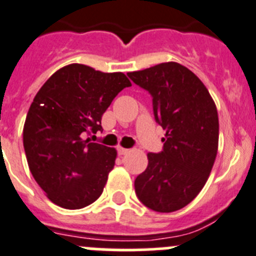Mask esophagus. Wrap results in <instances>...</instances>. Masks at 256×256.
<instances>
[{"label":"esophagus","instance_id":"obj_1","mask_svg":"<svg viewBox=\"0 0 256 256\" xmlns=\"http://www.w3.org/2000/svg\"><path fill=\"white\" fill-rule=\"evenodd\" d=\"M128 152H130V150L125 149V148H121V146L117 148V152H118V155H125V154H128Z\"/></svg>","mask_w":256,"mask_h":256}]
</instances>
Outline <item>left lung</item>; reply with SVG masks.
Listing matches in <instances>:
<instances>
[{"label": "left lung", "instance_id": "8db88e82", "mask_svg": "<svg viewBox=\"0 0 256 256\" xmlns=\"http://www.w3.org/2000/svg\"><path fill=\"white\" fill-rule=\"evenodd\" d=\"M152 97L155 121L166 130L163 152L148 154L135 179L138 198L156 212L190 204L206 184L218 149V114L202 80L182 64L168 62L128 73Z\"/></svg>", "mask_w": 256, "mask_h": 256}]
</instances>
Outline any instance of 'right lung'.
Masks as SVG:
<instances>
[{
    "label": "right lung",
    "mask_w": 256,
    "mask_h": 256,
    "mask_svg": "<svg viewBox=\"0 0 256 256\" xmlns=\"http://www.w3.org/2000/svg\"><path fill=\"white\" fill-rule=\"evenodd\" d=\"M130 86L121 72L74 63L56 70L36 93L24 125V149L31 174L52 204L80 210L102 194L117 152L86 136L102 131V114Z\"/></svg>",
    "instance_id": "add662e5"
}]
</instances>
